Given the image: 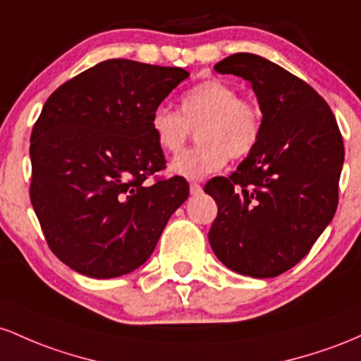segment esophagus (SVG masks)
Listing matches in <instances>:
<instances>
[{
  "instance_id": "34e87169",
  "label": "esophagus",
  "mask_w": 361,
  "mask_h": 361,
  "mask_svg": "<svg viewBox=\"0 0 361 361\" xmlns=\"http://www.w3.org/2000/svg\"><path fill=\"white\" fill-rule=\"evenodd\" d=\"M189 191H191L192 196H197V194H201V191H202L201 184H197V182H191V185H189Z\"/></svg>"
}]
</instances>
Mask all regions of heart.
I'll return each mask as SVG.
<instances>
[{
	"mask_svg": "<svg viewBox=\"0 0 361 361\" xmlns=\"http://www.w3.org/2000/svg\"><path fill=\"white\" fill-rule=\"evenodd\" d=\"M264 116L256 100L238 97V90L220 80H206L185 90L179 112L157 105L149 129L161 152L176 155L197 128L196 148L180 153L170 170L185 179H202L225 167L228 157L245 159L262 135Z\"/></svg>",
	"mask_w": 361,
	"mask_h": 361,
	"instance_id": "1",
	"label": "heart"
}]
</instances>
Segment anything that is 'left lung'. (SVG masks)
Segmentation results:
<instances>
[{
    "instance_id": "8db88e82",
    "label": "left lung",
    "mask_w": 361,
    "mask_h": 361,
    "mask_svg": "<svg viewBox=\"0 0 361 361\" xmlns=\"http://www.w3.org/2000/svg\"><path fill=\"white\" fill-rule=\"evenodd\" d=\"M214 71L250 82L264 126L232 176L204 185L218 204L209 245L235 273L274 278L300 262L333 220L343 136L326 100L278 64L238 52Z\"/></svg>"
}]
</instances>
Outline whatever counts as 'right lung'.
<instances>
[{"mask_svg": "<svg viewBox=\"0 0 361 361\" xmlns=\"http://www.w3.org/2000/svg\"><path fill=\"white\" fill-rule=\"evenodd\" d=\"M189 73L107 59L68 80L44 104L30 136V201L59 261L90 278H117L152 256L188 200L149 129L157 105Z\"/></svg>", "mask_w": 361, "mask_h": 361, "instance_id": "1", "label": "right lung"}]
</instances>
